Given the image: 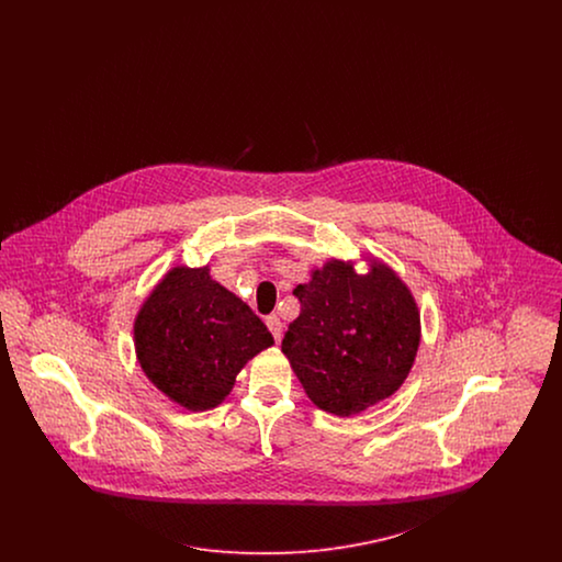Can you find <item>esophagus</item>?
Instances as JSON below:
<instances>
[{"label": "esophagus", "mask_w": 562, "mask_h": 562, "mask_svg": "<svg viewBox=\"0 0 562 562\" xmlns=\"http://www.w3.org/2000/svg\"><path fill=\"white\" fill-rule=\"evenodd\" d=\"M266 324H268L269 330H271V335H273V339L280 344V339H282V322L278 316H268L266 318Z\"/></svg>", "instance_id": "1"}]
</instances>
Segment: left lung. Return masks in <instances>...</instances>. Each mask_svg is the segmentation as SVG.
I'll list each match as a JSON object with an SVG mask.
<instances>
[{"instance_id":"8db88e82","label":"left lung","mask_w":562,"mask_h":562,"mask_svg":"<svg viewBox=\"0 0 562 562\" xmlns=\"http://www.w3.org/2000/svg\"><path fill=\"white\" fill-rule=\"evenodd\" d=\"M301 314L289 324L282 351L318 408L351 417L390 398L411 371L419 310L394 269L373 259L369 273L330 259L293 291Z\"/></svg>"}]
</instances>
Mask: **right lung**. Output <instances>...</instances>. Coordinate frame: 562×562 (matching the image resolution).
<instances>
[{
  "label": "right lung",
  "instance_id": "add662e5",
  "mask_svg": "<svg viewBox=\"0 0 562 562\" xmlns=\"http://www.w3.org/2000/svg\"><path fill=\"white\" fill-rule=\"evenodd\" d=\"M271 346L268 326L209 268L170 269L134 321L143 373L193 413L225 401L244 364Z\"/></svg>",
  "mask_w": 562,
  "mask_h": 562
}]
</instances>
